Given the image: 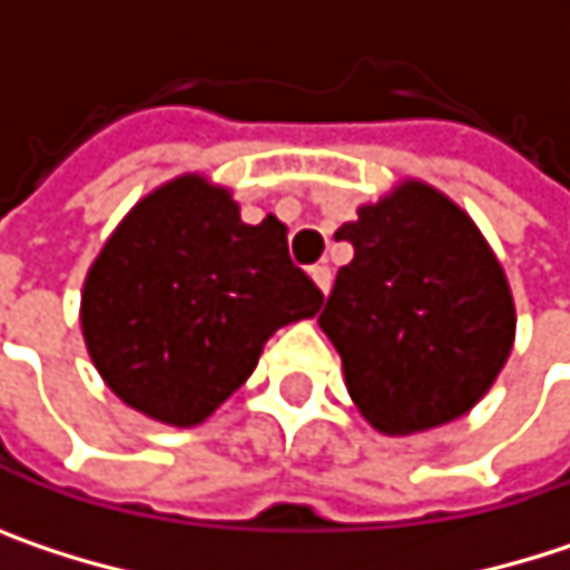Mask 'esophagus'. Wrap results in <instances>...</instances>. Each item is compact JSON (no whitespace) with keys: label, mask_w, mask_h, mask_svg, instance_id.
Listing matches in <instances>:
<instances>
[{"label":"esophagus","mask_w":570,"mask_h":570,"mask_svg":"<svg viewBox=\"0 0 570 570\" xmlns=\"http://www.w3.org/2000/svg\"><path fill=\"white\" fill-rule=\"evenodd\" d=\"M309 277L316 281V286H320L323 293H330V286H333V271H330L326 264H316V267H309Z\"/></svg>","instance_id":"esophagus-1"}]
</instances>
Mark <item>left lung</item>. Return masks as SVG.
<instances>
[{"instance_id":"1","label":"left lung","mask_w":570,"mask_h":570,"mask_svg":"<svg viewBox=\"0 0 570 570\" xmlns=\"http://www.w3.org/2000/svg\"><path fill=\"white\" fill-rule=\"evenodd\" d=\"M353 261L320 313L346 390L386 435L465 415L514 340L509 281L479 227L429 184L409 180L336 230Z\"/></svg>"}]
</instances>
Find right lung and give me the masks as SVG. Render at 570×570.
<instances>
[{
  "instance_id": "add662e5",
  "label": "right lung",
  "mask_w": 570,
  "mask_h": 570,
  "mask_svg": "<svg viewBox=\"0 0 570 570\" xmlns=\"http://www.w3.org/2000/svg\"><path fill=\"white\" fill-rule=\"evenodd\" d=\"M320 306L284 224H244L224 187L187 174L118 224L88 271L81 330L115 396L197 425L244 386L281 326Z\"/></svg>"
}]
</instances>
